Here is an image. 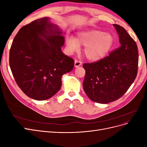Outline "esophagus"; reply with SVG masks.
<instances>
[{
    "label": "esophagus",
    "mask_w": 147,
    "mask_h": 147,
    "mask_svg": "<svg viewBox=\"0 0 147 147\" xmlns=\"http://www.w3.org/2000/svg\"><path fill=\"white\" fill-rule=\"evenodd\" d=\"M82 63L81 61H80L77 59L75 60V67H78L79 66L82 65Z\"/></svg>",
    "instance_id": "esophagus-1"
}]
</instances>
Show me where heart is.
Wrapping results in <instances>:
<instances>
[{
	"label": "heart",
	"instance_id": "obj_1",
	"mask_svg": "<svg viewBox=\"0 0 147 147\" xmlns=\"http://www.w3.org/2000/svg\"><path fill=\"white\" fill-rule=\"evenodd\" d=\"M115 43V39L112 34L95 29L80 32L76 38L68 35L66 38L67 48L70 53L78 51L80 45L84 46V55L91 61L104 58L112 50Z\"/></svg>",
	"mask_w": 147,
	"mask_h": 147
}]
</instances>
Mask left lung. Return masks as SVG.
I'll return each mask as SVG.
<instances>
[{"label": "left lung", "instance_id": "8db88e82", "mask_svg": "<svg viewBox=\"0 0 147 147\" xmlns=\"http://www.w3.org/2000/svg\"><path fill=\"white\" fill-rule=\"evenodd\" d=\"M120 47L98 61L83 65L86 74L84 91L91 100L108 104L122 97L137 77L139 52L137 44L121 26L113 24Z\"/></svg>", "mask_w": 147, "mask_h": 147}]
</instances>
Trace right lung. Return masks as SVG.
Here are the masks:
<instances>
[{"instance_id": "obj_1", "label": "right lung", "mask_w": 147, "mask_h": 147, "mask_svg": "<svg viewBox=\"0 0 147 147\" xmlns=\"http://www.w3.org/2000/svg\"><path fill=\"white\" fill-rule=\"evenodd\" d=\"M61 34L45 17L22 27L13 40L10 69L18 85L30 98H51L60 90L62 76L74 68V59L61 51Z\"/></svg>"}]
</instances>
